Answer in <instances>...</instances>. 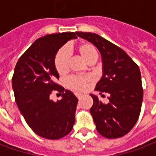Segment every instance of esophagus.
Returning a JSON list of instances; mask_svg holds the SVG:
<instances>
[{
  "mask_svg": "<svg viewBox=\"0 0 156 156\" xmlns=\"http://www.w3.org/2000/svg\"><path fill=\"white\" fill-rule=\"evenodd\" d=\"M76 96L78 99H80L82 97V95H80V94H78V93H76Z\"/></svg>",
  "mask_w": 156,
  "mask_h": 156,
  "instance_id": "34e87169",
  "label": "esophagus"
}]
</instances>
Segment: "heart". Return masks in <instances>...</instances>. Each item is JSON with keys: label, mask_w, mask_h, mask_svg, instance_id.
<instances>
[{"label": "heart", "mask_w": 156, "mask_h": 156, "mask_svg": "<svg viewBox=\"0 0 156 156\" xmlns=\"http://www.w3.org/2000/svg\"><path fill=\"white\" fill-rule=\"evenodd\" d=\"M77 52L85 61L93 64L98 59V51L95 46L90 42H82L77 45ZM54 66L59 75H64L67 72L69 67V55L66 49H60L54 58ZM92 80L90 76H72L66 80V85L70 89L76 91H83L87 88L88 84Z\"/></svg>", "instance_id": "obj_1"}]
</instances>
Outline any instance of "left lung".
Returning a JSON list of instances; mask_svg holds the SVG:
<instances>
[{"label": "left lung", "mask_w": 156, "mask_h": 156, "mask_svg": "<svg viewBox=\"0 0 156 156\" xmlns=\"http://www.w3.org/2000/svg\"><path fill=\"white\" fill-rule=\"evenodd\" d=\"M76 34L93 43L102 56L104 73L95 90L102 96L107 93L109 103L105 104L90 95L93 105L90 111L96 129L108 139L126 136L136 124L141 110L143 88L140 68L122 49L97 34Z\"/></svg>", "instance_id": "obj_1"}]
</instances>
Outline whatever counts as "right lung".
Segmentation results:
<instances>
[{
  "instance_id": "right-lung-1",
  "label": "right lung",
  "mask_w": 156,
  "mask_h": 156,
  "mask_svg": "<svg viewBox=\"0 0 156 156\" xmlns=\"http://www.w3.org/2000/svg\"><path fill=\"white\" fill-rule=\"evenodd\" d=\"M76 33L63 32L41 37L25 51L15 67L12 88L15 99L28 126L36 135L58 140L72 130L78 99L56 83L59 74L54 66L55 55ZM62 94L54 102L49 95Z\"/></svg>"
}]
</instances>
